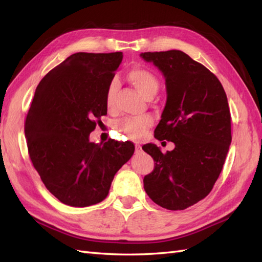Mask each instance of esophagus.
Here are the masks:
<instances>
[{
  "label": "esophagus",
  "mask_w": 262,
  "mask_h": 262,
  "mask_svg": "<svg viewBox=\"0 0 262 262\" xmlns=\"http://www.w3.org/2000/svg\"><path fill=\"white\" fill-rule=\"evenodd\" d=\"M142 151V146L140 145V144H136L135 145V152L136 153H140Z\"/></svg>",
  "instance_id": "esophagus-1"
}]
</instances>
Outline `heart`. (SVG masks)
Wrapping results in <instances>:
<instances>
[{
	"label": "heart",
	"mask_w": 262,
	"mask_h": 262,
	"mask_svg": "<svg viewBox=\"0 0 262 262\" xmlns=\"http://www.w3.org/2000/svg\"><path fill=\"white\" fill-rule=\"evenodd\" d=\"M127 80L134 86L137 92L146 100H151L160 89V82L157 75L153 72L144 68H133L127 73ZM117 90L116 82L113 81L108 85L107 92H105V105L108 110L114 108L115 94ZM153 125V118L151 116H142L137 118H124L116 124L117 130L121 134L126 135L130 140H141L149 127Z\"/></svg>",
	"instance_id": "obj_1"
}]
</instances>
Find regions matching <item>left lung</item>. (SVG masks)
I'll return each instance as SVG.
<instances>
[{"mask_svg":"<svg viewBox=\"0 0 262 262\" xmlns=\"http://www.w3.org/2000/svg\"><path fill=\"white\" fill-rule=\"evenodd\" d=\"M165 77L166 103L154 137L174 143L162 153L154 144L142 148L155 166L144 177V189L155 204L182 210L211 191L232 141L226 93L216 75L181 51L147 52Z\"/></svg>","mask_w":262,"mask_h":262,"instance_id":"1","label":"left lung"}]
</instances>
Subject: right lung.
<instances>
[{"instance_id": "add662e5", "label": "right lung", "mask_w": 262, "mask_h": 262, "mask_svg": "<svg viewBox=\"0 0 262 262\" xmlns=\"http://www.w3.org/2000/svg\"><path fill=\"white\" fill-rule=\"evenodd\" d=\"M121 59V52L73 54L36 89L25 122L28 153L43 185L65 205L102 202L116 172L134 154L129 141H89L107 115L105 92Z\"/></svg>"}]
</instances>
